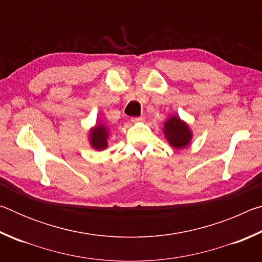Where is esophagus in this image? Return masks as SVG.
<instances>
[{"label":"esophagus","instance_id":"1","mask_svg":"<svg viewBox=\"0 0 262 262\" xmlns=\"http://www.w3.org/2000/svg\"><path fill=\"white\" fill-rule=\"evenodd\" d=\"M145 120V118L143 115H141V117H135V118H132V121L133 122H143Z\"/></svg>","mask_w":262,"mask_h":262}]
</instances>
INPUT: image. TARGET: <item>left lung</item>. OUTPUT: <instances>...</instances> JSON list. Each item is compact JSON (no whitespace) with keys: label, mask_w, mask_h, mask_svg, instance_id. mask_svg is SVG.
Wrapping results in <instances>:
<instances>
[{"label":"left lung","mask_w":262,"mask_h":262,"mask_svg":"<svg viewBox=\"0 0 262 262\" xmlns=\"http://www.w3.org/2000/svg\"><path fill=\"white\" fill-rule=\"evenodd\" d=\"M163 134L168 144L177 150L188 147L193 139V133L188 123L181 120L179 115H171L164 122Z\"/></svg>","instance_id":"8db88e82"}]
</instances>
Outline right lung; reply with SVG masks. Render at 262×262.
<instances>
[{
  "instance_id": "1",
  "label": "right lung",
  "mask_w": 262,
  "mask_h": 262,
  "mask_svg": "<svg viewBox=\"0 0 262 262\" xmlns=\"http://www.w3.org/2000/svg\"><path fill=\"white\" fill-rule=\"evenodd\" d=\"M111 135V130L107 125L104 122L97 121L96 125L89 130L88 141L92 149L97 151H103L108 147V137Z\"/></svg>"
}]
</instances>
